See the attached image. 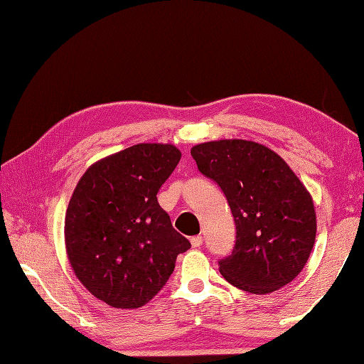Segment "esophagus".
Instances as JSON below:
<instances>
[{"instance_id": "34e87169", "label": "esophagus", "mask_w": 364, "mask_h": 364, "mask_svg": "<svg viewBox=\"0 0 364 364\" xmlns=\"http://www.w3.org/2000/svg\"><path fill=\"white\" fill-rule=\"evenodd\" d=\"M203 243V237L202 235H194L191 237V245H193L194 248H199Z\"/></svg>"}]
</instances>
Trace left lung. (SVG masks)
Wrapping results in <instances>:
<instances>
[{
	"mask_svg": "<svg viewBox=\"0 0 364 364\" xmlns=\"http://www.w3.org/2000/svg\"><path fill=\"white\" fill-rule=\"evenodd\" d=\"M205 176L218 183L235 221L232 253L220 261L230 285L269 294L306 266L316 235L312 196L282 157L248 140H218L191 149Z\"/></svg>",
	"mask_w": 364,
	"mask_h": 364,
	"instance_id": "obj_1",
	"label": "left lung"
}]
</instances>
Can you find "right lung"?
I'll return each instance as SVG.
<instances>
[{"mask_svg": "<svg viewBox=\"0 0 364 364\" xmlns=\"http://www.w3.org/2000/svg\"><path fill=\"white\" fill-rule=\"evenodd\" d=\"M181 159L168 143H140L92 164L65 215L73 272L114 309H138L161 291L191 243L171 226L157 193Z\"/></svg>", "mask_w": 364, "mask_h": 364, "instance_id": "add662e5", "label": "right lung"}]
</instances>
